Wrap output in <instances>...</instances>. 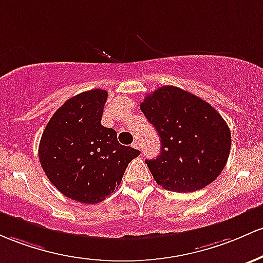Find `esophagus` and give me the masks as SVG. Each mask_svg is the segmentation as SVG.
<instances>
[{
	"mask_svg": "<svg viewBox=\"0 0 263 263\" xmlns=\"http://www.w3.org/2000/svg\"><path fill=\"white\" fill-rule=\"evenodd\" d=\"M133 147H135V149H140V144H139V140H137L135 139L134 141H133Z\"/></svg>",
	"mask_w": 263,
	"mask_h": 263,
	"instance_id": "esophagus-1",
	"label": "esophagus"
}]
</instances>
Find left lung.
<instances>
[{
    "instance_id": "obj_1",
    "label": "left lung",
    "mask_w": 263,
    "mask_h": 263,
    "mask_svg": "<svg viewBox=\"0 0 263 263\" xmlns=\"http://www.w3.org/2000/svg\"><path fill=\"white\" fill-rule=\"evenodd\" d=\"M140 109L160 135V155L145 160L156 184L193 193L220 175L230 155L231 133L216 109L173 85L146 96Z\"/></svg>"
}]
</instances>
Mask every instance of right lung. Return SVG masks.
Listing matches in <instances>:
<instances>
[{"label": "right lung", "instance_id": "add662e5", "mask_svg": "<svg viewBox=\"0 0 263 263\" xmlns=\"http://www.w3.org/2000/svg\"><path fill=\"white\" fill-rule=\"evenodd\" d=\"M107 98L103 89L72 97L53 114L41 138L38 155L47 178L74 201H103L140 154L119 144L117 132L100 123Z\"/></svg>", "mask_w": 263, "mask_h": 263}]
</instances>
